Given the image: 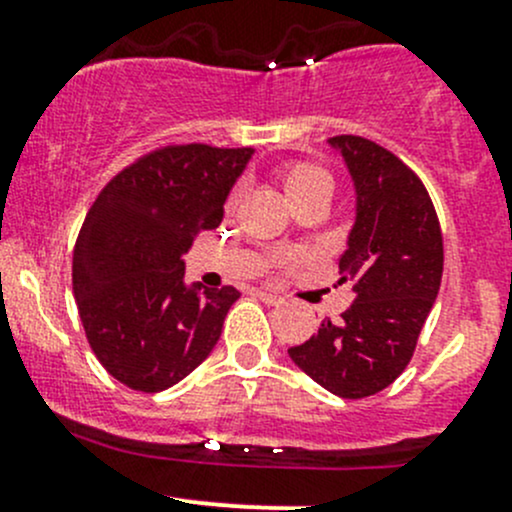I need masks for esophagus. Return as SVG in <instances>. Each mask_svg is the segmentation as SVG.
Here are the masks:
<instances>
[{
	"instance_id": "obj_1",
	"label": "esophagus",
	"mask_w": 512,
	"mask_h": 512,
	"mask_svg": "<svg viewBox=\"0 0 512 512\" xmlns=\"http://www.w3.org/2000/svg\"><path fill=\"white\" fill-rule=\"evenodd\" d=\"M255 297L262 299V302H265V304H280V302H282L280 294L267 292V289H255Z\"/></svg>"
}]
</instances>
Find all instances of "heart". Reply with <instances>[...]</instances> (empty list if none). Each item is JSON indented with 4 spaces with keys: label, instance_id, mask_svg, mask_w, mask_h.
<instances>
[{
    "label": "heart",
    "instance_id": "heart-1",
    "mask_svg": "<svg viewBox=\"0 0 512 512\" xmlns=\"http://www.w3.org/2000/svg\"><path fill=\"white\" fill-rule=\"evenodd\" d=\"M277 178H280L282 188H285L289 203H292L294 198H299V195L309 193V190H317V188L332 190V178H329L327 170L319 168V165L314 163H302V160L282 165V168L277 170Z\"/></svg>",
    "mask_w": 512,
    "mask_h": 512
}]
</instances>
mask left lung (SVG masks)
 Returning a JSON list of instances; mask_svg holds the SVG:
<instances>
[{
  "mask_svg": "<svg viewBox=\"0 0 512 512\" xmlns=\"http://www.w3.org/2000/svg\"><path fill=\"white\" fill-rule=\"evenodd\" d=\"M354 183L356 215L339 257L354 304L322 319L289 359L332 394L364 399L399 379L438 297L443 237L426 188L394 153L361 136H334Z\"/></svg>",
  "mask_w": 512,
  "mask_h": 512,
  "instance_id": "1",
  "label": "left lung"
}]
</instances>
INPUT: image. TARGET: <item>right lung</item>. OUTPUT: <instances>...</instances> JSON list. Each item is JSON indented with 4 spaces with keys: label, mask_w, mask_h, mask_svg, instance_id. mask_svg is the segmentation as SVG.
Listing matches in <instances>:
<instances>
[{
    "label": "right lung",
    "mask_w": 512,
    "mask_h": 512,
    "mask_svg": "<svg viewBox=\"0 0 512 512\" xmlns=\"http://www.w3.org/2000/svg\"><path fill=\"white\" fill-rule=\"evenodd\" d=\"M252 148L203 143L148 153L91 205L74 247L76 307L103 369L128 389H170L218 344L235 287L185 285L183 255L218 227Z\"/></svg>",
    "instance_id": "obj_1"
}]
</instances>
